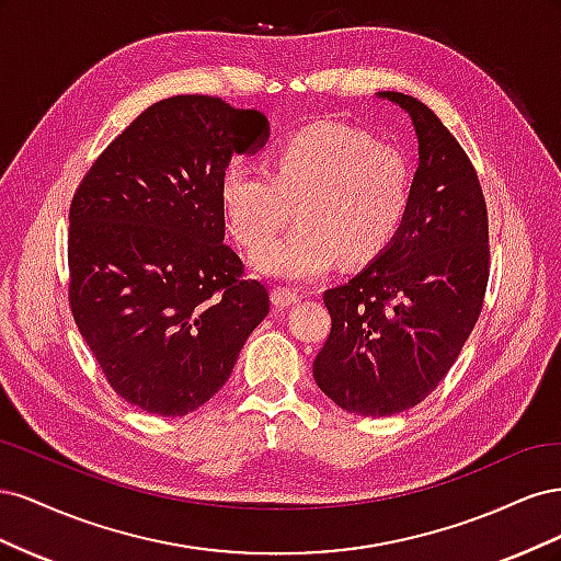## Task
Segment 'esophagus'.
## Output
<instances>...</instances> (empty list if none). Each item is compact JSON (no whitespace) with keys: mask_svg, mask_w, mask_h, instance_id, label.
Masks as SVG:
<instances>
[{"mask_svg":"<svg viewBox=\"0 0 561 561\" xmlns=\"http://www.w3.org/2000/svg\"><path fill=\"white\" fill-rule=\"evenodd\" d=\"M271 301H274V307L278 309H287V307H295L297 301H301V295L295 290H287V287H276V290L271 293Z\"/></svg>","mask_w":561,"mask_h":561,"instance_id":"34e87169","label":"esophagus"}]
</instances>
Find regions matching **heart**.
<instances>
[{"label":"heart","instance_id":"b5f03b06","mask_svg":"<svg viewBox=\"0 0 561 561\" xmlns=\"http://www.w3.org/2000/svg\"><path fill=\"white\" fill-rule=\"evenodd\" d=\"M412 171L400 149L342 124H316L283 140L266 173L231 161L219 184L229 229L243 245L268 241L297 213V227L252 254L257 274L313 280L342 257L375 260L410 208Z\"/></svg>","mask_w":561,"mask_h":561}]
</instances>
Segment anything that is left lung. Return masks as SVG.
I'll use <instances>...</instances> for the list:
<instances>
[{"mask_svg":"<svg viewBox=\"0 0 561 561\" xmlns=\"http://www.w3.org/2000/svg\"><path fill=\"white\" fill-rule=\"evenodd\" d=\"M377 98L410 114L416 133L410 208L383 252L322 295L332 330L313 360L322 393L360 416H393L433 393L480 318L489 280L486 206L463 147L416 98Z\"/></svg>","mask_w":561,"mask_h":561,"instance_id":"1","label":"left lung"}]
</instances>
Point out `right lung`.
<instances>
[{
    "label": "right lung",
    "instance_id": "1",
    "mask_svg": "<svg viewBox=\"0 0 561 561\" xmlns=\"http://www.w3.org/2000/svg\"><path fill=\"white\" fill-rule=\"evenodd\" d=\"M268 118L210 95L147 107L98 157L70 208V307L110 386L157 416H184L222 388L268 293L243 280L219 198L233 154Z\"/></svg>",
    "mask_w": 561,
    "mask_h": 561
}]
</instances>
